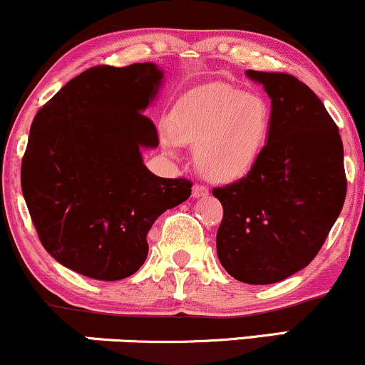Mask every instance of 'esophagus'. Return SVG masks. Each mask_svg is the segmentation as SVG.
Here are the masks:
<instances>
[{
    "instance_id": "34e87169",
    "label": "esophagus",
    "mask_w": 365,
    "mask_h": 365,
    "mask_svg": "<svg viewBox=\"0 0 365 365\" xmlns=\"http://www.w3.org/2000/svg\"><path fill=\"white\" fill-rule=\"evenodd\" d=\"M209 194V188L204 185H194L192 187V197L199 199V197H206Z\"/></svg>"
}]
</instances>
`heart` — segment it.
Returning a JSON list of instances; mask_svg holds the SVG:
<instances>
[{"instance_id":"1","label":"heart","mask_w":365,"mask_h":365,"mask_svg":"<svg viewBox=\"0 0 365 365\" xmlns=\"http://www.w3.org/2000/svg\"><path fill=\"white\" fill-rule=\"evenodd\" d=\"M271 111L261 96L225 83H212L192 92L171 111L170 137L195 149V166L204 178L230 183L244 178L261 158L269 135Z\"/></svg>"}]
</instances>
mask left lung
Returning a JSON list of instances; mask_svg holds the SVG:
<instances>
[{"mask_svg":"<svg viewBox=\"0 0 365 365\" xmlns=\"http://www.w3.org/2000/svg\"><path fill=\"white\" fill-rule=\"evenodd\" d=\"M245 75L269 96V135L247 177L212 190L223 206L216 249L238 282L271 284L309 266L340 216L343 144L324 104L299 78Z\"/></svg>","mask_w":365,"mask_h":365,"instance_id":"1","label":"left lung"}]
</instances>
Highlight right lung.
<instances>
[{"instance_id": "1", "label": "right lung", "mask_w": 365, "mask_h": 365, "mask_svg": "<svg viewBox=\"0 0 365 365\" xmlns=\"http://www.w3.org/2000/svg\"><path fill=\"white\" fill-rule=\"evenodd\" d=\"M165 72L154 63L94 66L37 111L22 161V192L44 249L75 273L103 282L132 276L148 232L185 202L192 183L150 173L142 150L158 132L144 111Z\"/></svg>"}]
</instances>
